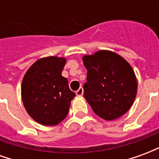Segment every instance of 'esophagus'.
<instances>
[{
  "instance_id": "1",
  "label": "esophagus",
  "mask_w": 159,
  "mask_h": 159,
  "mask_svg": "<svg viewBox=\"0 0 159 159\" xmlns=\"http://www.w3.org/2000/svg\"><path fill=\"white\" fill-rule=\"evenodd\" d=\"M76 94L77 95V96H82L83 94V89L81 87V88H79V89L76 90Z\"/></svg>"
}]
</instances>
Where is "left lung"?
<instances>
[{"label":"left lung","instance_id":"obj_1","mask_svg":"<svg viewBox=\"0 0 159 159\" xmlns=\"http://www.w3.org/2000/svg\"><path fill=\"white\" fill-rule=\"evenodd\" d=\"M83 61L88 70L84 98L93 112L107 121L126 113L137 93L136 76L129 64L107 50L84 55Z\"/></svg>","mask_w":159,"mask_h":159}]
</instances>
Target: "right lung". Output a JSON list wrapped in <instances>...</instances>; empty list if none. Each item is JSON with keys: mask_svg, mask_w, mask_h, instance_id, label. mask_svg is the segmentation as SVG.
I'll list each match as a JSON object with an SVG mask.
<instances>
[{"mask_svg": "<svg viewBox=\"0 0 159 159\" xmlns=\"http://www.w3.org/2000/svg\"><path fill=\"white\" fill-rule=\"evenodd\" d=\"M66 59L50 56L38 59L24 76L22 100L26 111L36 122L54 126L65 119L76 93L61 75Z\"/></svg>", "mask_w": 159, "mask_h": 159, "instance_id": "add662e5", "label": "right lung"}]
</instances>
